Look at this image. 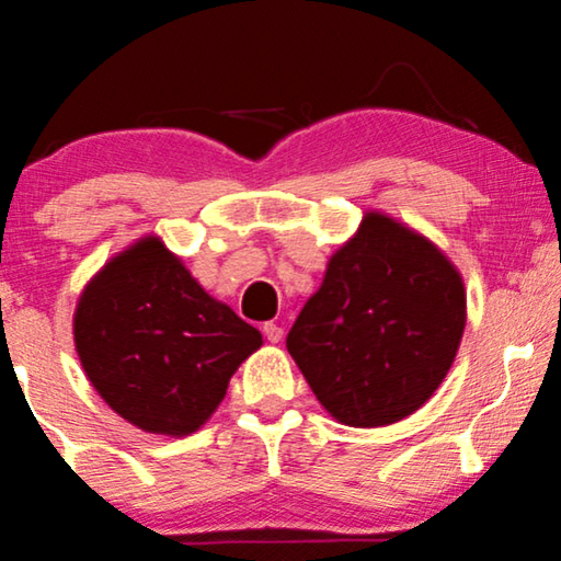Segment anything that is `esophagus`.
<instances>
[{
  "label": "esophagus",
  "mask_w": 561,
  "mask_h": 561,
  "mask_svg": "<svg viewBox=\"0 0 561 561\" xmlns=\"http://www.w3.org/2000/svg\"><path fill=\"white\" fill-rule=\"evenodd\" d=\"M263 334H265V340L273 342V344L283 340V329H280L278 324H273V321H265V324H263Z\"/></svg>",
  "instance_id": "1"
}]
</instances>
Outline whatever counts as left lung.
<instances>
[{
  "mask_svg": "<svg viewBox=\"0 0 561 561\" xmlns=\"http://www.w3.org/2000/svg\"><path fill=\"white\" fill-rule=\"evenodd\" d=\"M465 321V283L447 255L388 214L367 211L329 257L286 347L340 424L388 426L442 386Z\"/></svg>",
  "mask_w": 561,
  "mask_h": 561,
  "instance_id": "8db88e82",
  "label": "left lung"
}]
</instances>
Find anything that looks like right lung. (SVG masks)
Returning a JSON list of instances; mask_svg holds the SVG:
<instances>
[{"mask_svg": "<svg viewBox=\"0 0 561 561\" xmlns=\"http://www.w3.org/2000/svg\"><path fill=\"white\" fill-rule=\"evenodd\" d=\"M81 367L106 405L150 434H194L263 334L211 298L181 257L142 237L83 288L73 313Z\"/></svg>", "mask_w": 561, "mask_h": 561, "instance_id": "1", "label": "right lung"}]
</instances>
